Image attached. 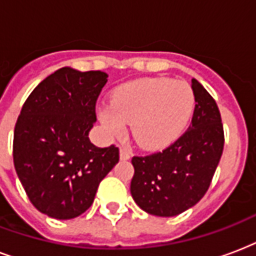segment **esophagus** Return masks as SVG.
Returning <instances> with one entry per match:
<instances>
[{
  "label": "esophagus",
  "mask_w": 256,
  "mask_h": 256,
  "mask_svg": "<svg viewBox=\"0 0 256 256\" xmlns=\"http://www.w3.org/2000/svg\"><path fill=\"white\" fill-rule=\"evenodd\" d=\"M120 159L122 160H130V152L126 148H120Z\"/></svg>",
  "instance_id": "esophagus-1"
}]
</instances>
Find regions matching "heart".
I'll return each mask as SVG.
<instances>
[{
  "label": "heart",
  "mask_w": 256,
  "mask_h": 256,
  "mask_svg": "<svg viewBox=\"0 0 256 256\" xmlns=\"http://www.w3.org/2000/svg\"><path fill=\"white\" fill-rule=\"evenodd\" d=\"M195 108V93L188 82L168 77H146L114 89L110 106L98 110L106 134L122 138L126 124L144 150L170 146L183 134Z\"/></svg>",
  "instance_id": "1"
}]
</instances>
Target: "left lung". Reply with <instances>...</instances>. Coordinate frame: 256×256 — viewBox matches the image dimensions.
<instances>
[{
    "label": "left lung",
    "instance_id": "1",
    "mask_svg": "<svg viewBox=\"0 0 256 256\" xmlns=\"http://www.w3.org/2000/svg\"><path fill=\"white\" fill-rule=\"evenodd\" d=\"M191 82L195 110L186 134L163 152L132 159L130 195L150 215L176 216L194 207L208 190L223 152L216 102L199 81Z\"/></svg>",
    "mask_w": 256,
    "mask_h": 256
}]
</instances>
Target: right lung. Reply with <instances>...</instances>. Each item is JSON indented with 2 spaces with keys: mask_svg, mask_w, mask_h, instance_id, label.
<instances>
[{
  "mask_svg": "<svg viewBox=\"0 0 256 256\" xmlns=\"http://www.w3.org/2000/svg\"><path fill=\"white\" fill-rule=\"evenodd\" d=\"M108 74L58 69L25 101L16 122L13 160L28 198L40 212L73 219L92 206L97 187L118 163V148L89 140L96 100Z\"/></svg>",
  "mask_w": 256,
  "mask_h": 256,
  "instance_id": "add662e5",
  "label": "right lung"
}]
</instances>
